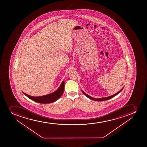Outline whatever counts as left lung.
<instances>
[{
  "label": "left lung",
  "instance_id": "obj_1",
  "mask_svg": "<svg viewBox=\"0 0 147 147\" xmlns=\"http://www.w3.org/2000/svg\"><path fill=\"white\" fill-rule=\"evenodd\" d=\"M123 88H124V87H123ZM123 88H122L119 92H118L115 93V94L113 95L109 96V97H107L102 98H98V99H97V98H94L90 97V96H89L86 93H85L84 92H83V90H82V93H83L85 96H87L88 98H89L90 99H92V100H95V101H103V100H109V99H111V98L113 97H115V96H116V95H117L119 92H120L123 90Z\"/></svg>",
  "mask_w": 147,
  "mask_h": 147
}]
</instances>
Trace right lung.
I'll list each match as a JSON object with an SVG mask.
<instances>
[{
  "label": "right lung",
  "mask_w": 147,
  "mask_h": 147,
  "mask_svg": "<svg viewBox=\"0 0 147 147\" xmlns=\"http://www.w3.org/2000/svg\"><path fill=\"white\" fill-rule=\"evenodd\" d=\"M64 86H65V82H63L58 90H56L55 92L51 93L50 94L41 96V97H32V96H30L29 95L27 94L26 93H23L27 97L29 98L31 100H32L34 102H38V103H52V102H55L61 97L63 93V92H64Z\"/></svg>",
  "instance_id": "obj_1"
}]
</instances>
